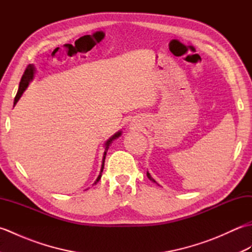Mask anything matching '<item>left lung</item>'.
Returning <instances> with one entry per match:
<instances>
[{
  "label": "left lung",
  "instance_id": "obj_1",
  "mask_svg": "<svg viewBox=\"0 0 252 252\" xmlns=\"http://www.w3.org/2000/svg\"><path fill=\"white\" fill-rule=\"evenodd\" d=\"M147 176H148V179H149V180H151V181H153V182H155V183H156V181H155V180L152 178L151 174H149L148 172H147Z\"/></svg>",
  "mask_w": 252,
  "mask_h": 252
}]
</instances>
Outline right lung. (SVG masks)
<instances>
[{
	"mask_svg": "<svg viewBox=\"0 0 252 252\" xmlns=\"http://www.w3.org/2000/svg\"><path fill=\"white\" fill-rule=\"evenodd\" d=\"M34 72H35V69H34V66L33 65H29L28 67L26 68V70H25V72H24V74H23V77H21V80H20V82H19V88H18V92H17V94H16V96H15V100H14V105L17 103V101L19 100V98L21 97V95H23V93L25 92V90L27 89V87H28L29 85V83H30V81H32V79H33V77H34ZM121 135V131H119V132H117L115 135H112L108 141L106 142V144H105V152H104V156H103V163H101V168H100V172H99V175H98V178L96 179V181H95V183L94 184H96L97 183V182L100 180V178H101V172H103V169H104V162H105V158H106V154H107V151H108V148H109V146H110V144L112 143V141L114 140H116L117 137H119Z\"/></svg>",
	"mask_w": 252,
	"mask_h": 252,
	"instance_id": "add662e5",
	"label": "right lung"
}]
</instances>
